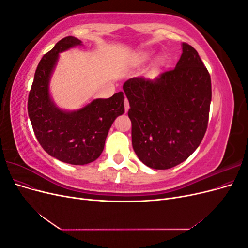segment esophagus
<instances>
[{
    "label": "esophagus",
    "instance_id": "esophagus-1",
    "mask_svg": "<svg viewBox=\"0 0 248 248\" xmlns=\"http://www.w3.org/2000/svg\"><path fill=\"white\" fill-rule=\"evenodd\" d=\"M124 108H125V111L126 112L128 111V109H129V102H128V100H127V98L124 99Z\"/></svg>",
    "mask_w": 248,
    "mask_h": 248
}]
</instances>
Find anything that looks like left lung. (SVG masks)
<instances>
[{
    "instance_id": "obj_1",
    "label": "left lung",
    "mask_w": 248,
    "mask_h": 248,
    "mask_svg": "<svg viewBox=\"0 0 248 248\" xmlns=\"http://www.w3.org/2000/svg\"><path fill=\"white\" fill-rule=\"evenodd\" d=\"M182 51L174 69L154 79L132 78L123 85L133 150L155 170L174 168L188 158L208 127L211 78L196 49L183 42Z\"/></svg>"
}]
</instances>
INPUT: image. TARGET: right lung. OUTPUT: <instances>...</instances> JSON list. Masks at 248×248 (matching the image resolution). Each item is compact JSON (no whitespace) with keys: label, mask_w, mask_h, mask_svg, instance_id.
Listing matches in <instances>:
<instances>
[{"label":"right lung","mask_w":248,"mask_h":248,"mask_svg":"<svg viewBox=\"0 0 248 248\" xmlns=\"http://www.w3.org/2000/svg\"><path fill=\"white\" fill-rule=\"evenodd\" d=\"M80 44L76 37H65L42 57L28 98L29 118L44 151L60 161L76 166L98 158L111 124L124 112L123 92L108 99H94L74 111L58 108L50 99L48 84L59 52Z\"/></svg>","instance_id":"1"}]
</instances>
